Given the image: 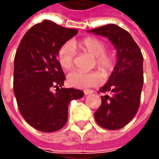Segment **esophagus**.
I'll list each match as a JSON object with an SVG mask.
<instances>
[{
    "instance_id": "1",
    "label": "esophagus",
    "mask_w": 159,
    "mask_h": 159,
    "mask_svg": "<svg viewBox=\"0 0 159 159\" xmlns=\"http://www.w3.org/2000/svg\"><path fill=\"white\" fill-rule=\"evenodd\" d=\"M93 93V90H90V89H86L84 90V95H89V94Z\"/></svg>"
}]
</instances>
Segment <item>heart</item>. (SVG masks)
<instances>
[{
  "label": "heart",
  "mask_w": 159,
  "mask_h": 159,
  "mask_svg": "<svg viewBox=\"0 0 159 159\" xmlns=\"http://www.w3.org/2000/svg\"><path fill=\"white\" fill-rule=\"evenodd\" d=\"M75 48L88 53L95 57V65L104 75H109L114 70L116 64V54L106 50L107 44L101 39L88 36L62 44L57 51V58L62 69L69 70L74 66ZM102 80V74L98 71L82 72L74 71L68 75V82L71 86L85 89L98 85Z\"/></svg>",
  "instance_id": "b5f03b06"
}]
</instances>
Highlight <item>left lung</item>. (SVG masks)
I'll list each match as a JSON object with an SVG mask.
<instances>
[{
    "label": "left lung",
    "instance_id": "8db88e82",
    "mask_svg": "<svg viewBox=\"0 0 159 159\" xmlns=\"http://www.w3.org/2000/svg\"><path fill=\"white\" fill-rule=\"evenodd\" d=\"M108 37L117 50V62L111 77L98 93L102 104L94 114L101 127L119 129L125 127L139 111L143 84V55L128 31L115 24L90 30Z\"/></svg>",
    "mask_w": 159,
    "mask_h": 159
}]
</instances>
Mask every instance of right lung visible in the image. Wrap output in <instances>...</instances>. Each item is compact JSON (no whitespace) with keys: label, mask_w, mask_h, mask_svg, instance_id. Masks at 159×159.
Here are the masks:
<instances>
[{"label":"right lung","mask_w":159,"mask_h":159,"mask_svg":"<svg viewBox=\"0 0 159 159\" xmlns=\"http://www.w3.org/2000/svg\"><path fill=\"white\" fill-rule=\"evenodd\" d=\"M77 33L45 20L26 33L16 50L14 93L18 109L26 122L40 131L61 129L68 120L70 102L84 96L77 89L62 88L65 75L57 59L59 48Z\"/></svg>","instance_id":"obj_1"}]
</instances>
